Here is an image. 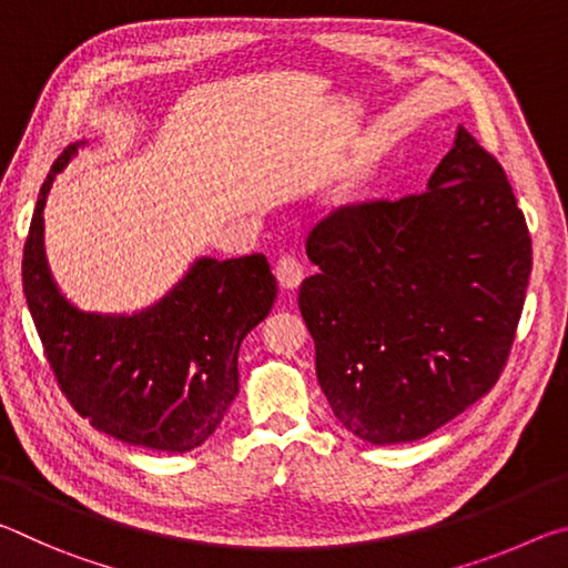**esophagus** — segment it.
<instances>
[{
	"instance_id": "34e87169",
	"label": "esophagus",
	"mask_w": 568,
	"mask_h": 568,
	"mask_svg": "<svg viewBox=\"0 0 568 568\" xmlns=\"http://www.w3.org/2000/svg\"><path fill=\"white\" fill-rule=\"evenodd\" d=\"M275 277H277V283H281L283 287H287V291H293V287H297L303 283V277H305V267H303V263L297 261L295 255H281L277 257V263H275Z\"/></svg>"
}]
</instances>
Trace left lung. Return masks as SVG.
<instances>
[{"label":"left lung","mask_w":568,"mask_h":568,"mask_svg":"<svg viewBox=\"0 0 568 568\" xmlns=\"http://www.w3.org/2000/svg\"><path fill=\"white\" fill-rule=\"evenodd\" d=\"M297 293L331 408L368 444L434 434L486 396L521 321L531 235L506 172L458 128L426 192L341 205Z\"/></svg>","instance_id":"1"}]
</instances>
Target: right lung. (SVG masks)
Segmentation results:
<instances>
[{"label":"right lung","mask_w":568,"mask_h":568,"mask_svg":"<svg viewBox=\"0 0 568 568\" xmlns=\"http://www.w3.org/2000/svg\"><path fill=\"white\" fill-rule=\"evenodd\" d=\"M77 152L64 148L37 200L24 240L22 285L44 358L72 408L102 434L132 446L185 454L220 426L237 396V351L271 313L275 275L261 253L203 257L138 315H94L70 305L47 271V192Z\"/></svg>","instance_id":"obj_1"}]
</instances>
